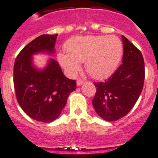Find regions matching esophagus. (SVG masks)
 <instances>
[{"label": "esophagus", "mask_w": 158, "mask_h": 158, "mask_svg": "<svg viewBox=\"0 0 158 158\" xmlns=\"http://www.w3.org/2000/svg\"><path fill=\"white\" fill-rule=\"evenodd\" d=\"M77 86H80V85H82V84H83V80H82V79H78V80H77Z\"/></svg>", "instance_id": "1"}]
</instances>
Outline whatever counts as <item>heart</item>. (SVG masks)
<instances>
[{"label": "heart", "instance_id": "heart-1", "mask_svg": "<svg viewBox=\"0 0 158 158\" xmlns=\"http://www.w3.org/2000/svg\"><path fill=\"white\" fill-rule=\"evenodd\" d=\"M69 53L57 55L59 63L69 76L74 77L85 62L88 75L96 79H104L114 72L121 61L123 47L114 35L74 37L66 44Z\"/></svg>", "mask_w": 158, "mask_h": 158}]
</instances>
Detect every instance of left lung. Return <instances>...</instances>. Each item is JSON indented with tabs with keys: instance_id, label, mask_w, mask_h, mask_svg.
Listing matches in <instances>:
<instances>
[{
	"instance_id": "1",
	"label": "left lung",
	"mask_w": 158,
	"mask_h": 158,
	"mask_svg": "<svg viewBox=\"0 0 158 158\" xmlns=\"http://www.w3.org/2000/svg\"><path fill=\"white\" fill-rule=\"evenodd\" d=\"M123 64L105 82L94 83L97 92L92 100L96 112L109 122L127 115L136 103L143 89L144 61L141 52L124 35Z\"/></svg>"
}]
</instances>
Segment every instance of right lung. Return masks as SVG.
Masks as SVG:
<instances>
[{"label":"right lung","instance_id":"obj_1","mask_svg":"<svg viewBox=\"0 0 158 158\" xmlns=\"http://www.w3.org/2000/svg\"><path fill=\"white\" fill-rule=\"evenodd\" d=\"M56 35H42L26 45L15 59L14 85L17 101L31 118L51 123L61 114L70 92L76 89L75 80L64 75L58 62L50 58L44 70L33 66L32 55L40 52L54 53Z\"/></svg>","mask_w":158,"mask_h":158}]
</instances>
